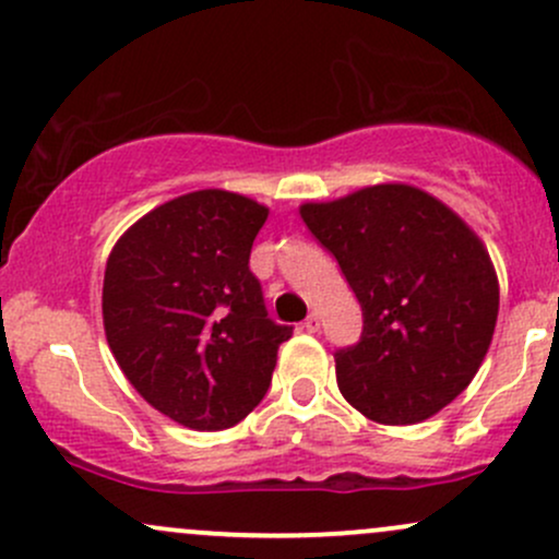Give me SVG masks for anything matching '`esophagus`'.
Returning a JSON list of instances; mask_svg holds the SVG:
<instances>
[{
  "label": "esophagus",
  "mask_w": 559,
  "mask_h": 559,
  "mask_svg": "<svg viewBox=\"0 0 559 559\" xmlns=\"http://www.w3.org/2000/svg\"><path fill=\"white\" fill-rule=\"evenodd\" d=\"M301 329H305L307 333H316L320 329V316H318V312H310V316L305 318V323H301Z\"/></svg>",
  "instance_id": "34e87169"
}]
</instances>
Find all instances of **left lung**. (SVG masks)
Here are the masks:
<instances>
[{"label": "left lung", "mask_w": 559, "mask_h": 559, "mask_svg": "<svg viewBox=\"0 0 559 559\" xmlns=\"http://www.w3.org/2000/svg\"><path fill=\"white\" fill-rule=\"evenodd\" d=\"M299 213L362 307L360 342L333 352L344 400L370 420L404 426L463 394L499 312L478 236L439 199L402 183Z\"/></svg>", "instance_id": "8db88e82"}]
</instances>
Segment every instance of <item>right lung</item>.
Returning a JSON list of instances; mask_svg holds the SVG:
<instances>
[{
  "mask_svg": "<svg viewBox=\"0 0 559 559\" xmlns=\"http://www.w3.org/2000/svg\"><path fill=\"white\" fill-rule=\"evenodd\" d=\"M267 207L204 189L159 204L115 243L102 316L115 360L152 407L223 431L258 407L292 325L249 271Z\"/></svg>",
  "mask_w": 559,
  "mask_h": 559,
  "instance_id": "1",
  "label": "right lung"
}]
</instances>
